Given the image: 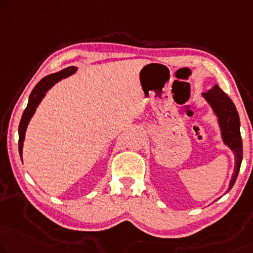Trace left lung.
<instances>
[{
	"mask_svg": "<svg viewBox=\"0 0 253 253\" xmlns=\"http://www.w3.org/2000/svg\"><path fill=\"white\" fill-rule=\"evenodd\" d=\"M203 96L208 101L214 114L218 117L224 143L228 145L232 151H234L235 154V168L231 183H229V191L236 182L243 158V144L240 133V117L233 101L218 85H214L208 92L203 93Z\"/></svg>",
	"mask_w": 253,
	"mask_h": 253,
	"instance_id": "8db88e82",
	"label": "left lung"
}]
</instances>
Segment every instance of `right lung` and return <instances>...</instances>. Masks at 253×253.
<instances>
[{"instance_id":"1","label":"right lung","mask_w":253,"mask_h":253,"mask_svg":"<svg viewBox=\"0 0 253 253\" xmlns=\"http://www.w3.org/2000/svg\"><path fill=\"white\" fill-rule=\"evenodd\" d=\"M76 71H77L76 67H68L66 69L59 71V73L45 76L43 79H41V81L37 83V85L32 90V93H30L29 95L27 108L25 109L24 114H22V117H21L20 124H19V153H20V158L22 154V145H24L25 134H26V129H27L28 123L30 118L33 117L34 112H35L37 105L40 104L41 101H42V99L45 96V93H46L47 89H50L55 83L61 81L62 78L70 76V75L75 74Z\"/></svg>"}]
</instances>
